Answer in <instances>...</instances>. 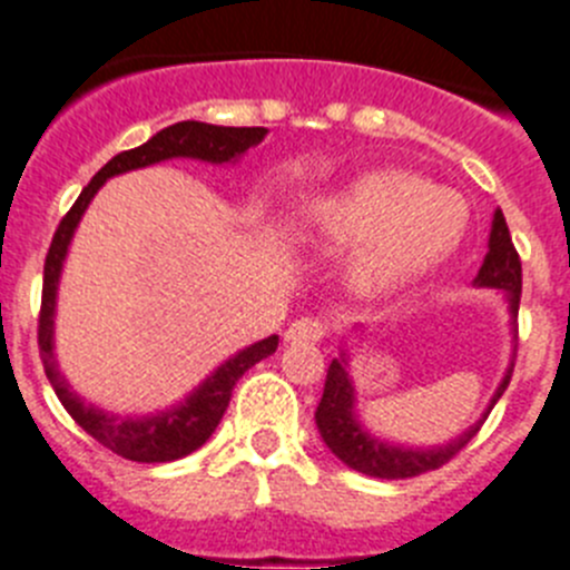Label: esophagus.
Returning a JSON list of instances; mask_svg holds the SVG:
<instances>
[{"instance_id":"34e87169","label":"esophagus","mask_w":570,"mask_h":570,"mask_svg":"<svg viewBox=\"0 0 570 570\" xmlns=\"http://www.w3.org/2000/svg\"><path fill=\"white\" fill-rule=\"evenodd\" d=\"M330 332V326L321 321V317H297L292 323L289 330H286V341L301 343V341H323Z\"/></svg>"}]
</instances>
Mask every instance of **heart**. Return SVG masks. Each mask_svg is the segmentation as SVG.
Listing matches in <instances>:
<instances>
[{"label": "heart", "instance_id": "b5f03b06", "mask_svg": "<svg viewBox=\"0 0 570 570\" xmlns=\"http://www.w3.org/2000/svg\"><path fill=\"white\" fill-rule=\"evenodd\" d=\"M463 198L406 170L355 178L312 213V235L326 249L361 247L352 286L386 295L445 258L463 238Z\"/></svg>", "mask_w": 570, "mask_h": 570}]
</instances>
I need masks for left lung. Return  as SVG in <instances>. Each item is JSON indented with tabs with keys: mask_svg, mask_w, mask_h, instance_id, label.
<instances>
[{
	"mask_svg": "<svg viewBox=\"0 0 570 570\" xmlns=\"http://www.w3.org/2000/svg\"><path fill=\"white\" fill-rule=\"evenodd\" d=\"M480 286H494V289L509 292L511 312L517 315L520 309V295H522V261L517 253L514 240H511L509 224L497 209L494 224H491V240H489V255H485L480 275H476ZM511 383V368L505 374V381L500 383L494 394V403L500 394L509 389ZM491 403V406H494ZM317 432H321L323 443L330 445L332 454L348 465V469L361 471L368 476H381V480H406V476L425 474L449 460H454L460 451L469 445V440L480 432V423L471 425L469 432L454 443L443 445V449L432 451H412V449H394V445L381 443V440L368 438L357 423L355 412H352V383L346 377V366L343 361H332L330 372H326V386H323V397L317 403L315 412Z\"/></svg>",
	"mask_w": 570,
	"mask_h": 570,
	"instance_id": "obj_1",
	"label": "left lung"
}]
</instances>
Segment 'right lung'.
Masks as SVG:
<instances>
[{"mask_svg": "<svg viewBox=\"0 0 570 570\" xmlns=\"http://www.w3.org/2000/svg\"><path fill=\"white\" fill-rule=\"evenodd\" d=\"M266 136L264 127H218L204 125V121H178L173 127H164L161 132L147 141V145L136 147V150H125L119 156H112L110 161L101 167L94 176V181L81 189V196L76 198L68 215L59 222L53 240H50L48 258H45V281H42V309H39V357H42L45 374H48L50 386H53L56 397L61 400V406L68 409L70 417L85 429L94 440H99L105 449L112 454H119L125 460H136V463H170V460L187 458L189 451L202 449L215 432V425L222 423L224 412L229 406L235 383L244 377L247 368L255 363L269 357L278 348V337H266V341L253 343L249 348L229 357L213 377H207L193 397H187L181 406L170 409V412L156 414V417L145 420H121L105 414L101 409L90 406L81 397L70 392L65 377L59 374L53 361V306H56V284H59L61 261L68 253V244L73 238V229L79 224L81 213L87 209L90 198L96 196V189L107 181L110 176L119 173L138 170L147 164L164 161V158H202V161L224 164L238 158L240 153L253 150L261 145V138Z\"/></svg>", "mask_w": 570, "mask_h": 570, "instance_id": "add662e5", "label": "right lung"}]
</instances>
